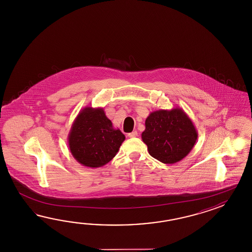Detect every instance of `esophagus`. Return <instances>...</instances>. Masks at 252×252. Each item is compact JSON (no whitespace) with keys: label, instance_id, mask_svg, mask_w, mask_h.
Segmentation results:
<instances>
[{"label":"esophagus","instance_id":"esophagus-1","mask_svg":"<svg viewBox=\"0 0 252 252\" xmlns=\"http://www.w3.org/2000/svg\"><path fill=\"white\" fill-rule=\"evenodd\" d=\"M128 136L129 137V138H135V137H137V136H138V132H137L136 130H134V131H132V132L128 133Z\"/></svg>","mask_w":252,"mask_h":252}]
</instances>
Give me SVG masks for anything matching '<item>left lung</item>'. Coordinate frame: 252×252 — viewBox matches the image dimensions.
<instances>
[{"mask_svg": "<svg viewBox=\"0 0 252 252\" xmlns=\"http://www.w3.org/2000/svg\"><path fill=\"white\" fill-rule=\"evenodd\" d=\"M198 138L192 120L182 108L158 110L145 121L141 139L151 157L164 164H175L189 154Z\"/></svg>", "mask_w": 252, "mask_h": 252, "instance_id": "8db88e82", "label": "left lung"}]
</instances>
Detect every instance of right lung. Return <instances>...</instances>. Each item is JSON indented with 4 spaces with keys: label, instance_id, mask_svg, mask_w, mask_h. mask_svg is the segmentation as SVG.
Returning a JSON list of instances; mask_svg holds the SVG:
<instances>
[{
    "label": "right lung",
    "instance_id": "add662e5",
    "mask_svg": "<svg viewBox=\"0 0 252 252\" xmlns=\"http://www.w3.org/2000/svg\"><path fill=\"white\" fill-rule=\"evenodd\" d=\"M67 139L75 160L83 166L96 168L113 159L125 136L119 128H113L103 108L86 106L75 117Z\"/></svg>",
    "mask_w": 252,
    "mask_h": 252
}]
</instances>
